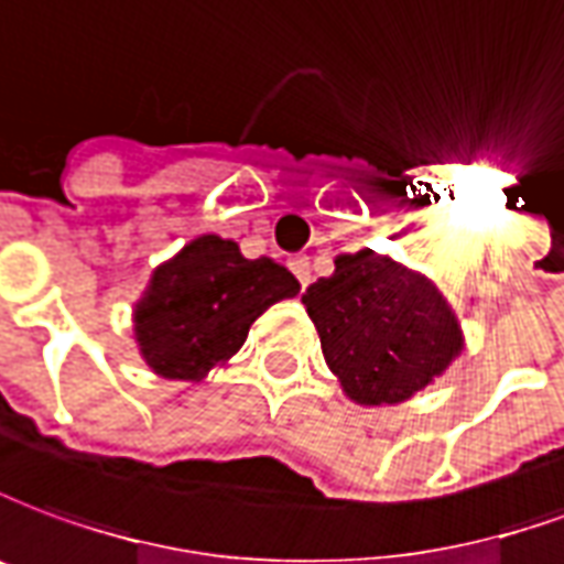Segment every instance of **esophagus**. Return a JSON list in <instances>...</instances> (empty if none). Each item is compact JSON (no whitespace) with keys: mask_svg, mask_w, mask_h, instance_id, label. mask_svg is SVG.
I'll use <instances>...</instances> for the list:
<instances>
[{"mask_svg":"<svg viewBox=\"0 0 564 564\" xmlns=\"http://www.w3.org/2000/svg\"><path fill=\"white\" fill-rule=\"evenodd\" d=\"M289 267L294 270V275H297V282L306 289V285H310V279H313V273H310V258H306V254H291Z\"/></svg>","mask_w":564,"mask_h":564,"instance_id":"esophagus-1","label":"esophagus"}]
</instances>
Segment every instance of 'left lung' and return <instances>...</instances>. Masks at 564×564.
Listing matches in <instances>:
<instances>
[{"label": "left lung", "instance_id": "left-lung-1", "mask_svg": "<svg viewBox=\"0 0 564 564\" xmlns=\"http://www.w3.org/2000/svg\"><path fill=\"white\" fill-rule=\"evenodd\" d=\"M322 355L361 406H391L446 373L465 349L458 315L429 275L373 249L337 254L306 294Z\"/></svg>", "mask_w": 564, "mask_h": 564}]
</instances>
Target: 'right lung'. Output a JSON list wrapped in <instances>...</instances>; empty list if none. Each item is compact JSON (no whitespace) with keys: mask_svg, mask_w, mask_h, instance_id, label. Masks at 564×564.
Masks as SVG:
<instances>
[{"mask_svg":"<svg viewBox=\"0 0 564 564\" xmlns=\"http://www.w3.org/2000/svg\"><path fill=\"white\" fill-rule=\"evenodd\" d=\"M297 291L273 258L251 261L234 239L203 234L154 267L133 303V339L151 373L199 382L239 352L258 315Z\"/></svg>","mask_w":564,"mask_h":564,"instance_id":"add662e5","label":"right lung"}]
</instances>
